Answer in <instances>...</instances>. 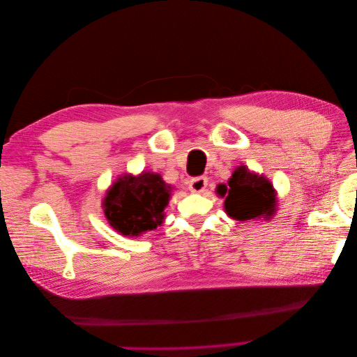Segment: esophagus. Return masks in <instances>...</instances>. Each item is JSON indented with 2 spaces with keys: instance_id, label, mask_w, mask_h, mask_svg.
<instances>
[{
  "instance_id": "1",
  "label": "esophagus",
  "mask_w": 357,
  "mask_h": 357,
  "mask_svg": "<svg viewBox=\"0 0 357 357\" xmlns=\"http://www.w3.org/2000/svg\"><path fill=\"white\" fill-rule=\"evenodd\" d=\"M208 185L207 177H195L189 181V189L192 192H204Z\"/></svg>"
}]
</instances>
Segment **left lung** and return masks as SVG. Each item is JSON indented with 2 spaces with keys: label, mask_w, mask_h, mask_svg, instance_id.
Returning <instances> with one entry per match:
<instances>
[{
  "label": "left lung",
  "mask_w": 357,
  "mask_h": 357,
  "mask_svg": "<svg viewBox=\"0 0 357 357\" xmlns=\"http://www.w3.org/2000/svg\"><path fill=\"white\" fill-rule=\"evenodd\" d=\"M218 193L225 197V210L235 220L269 219L275 214V190L266 177L257 176L241 165L232 172L228 186L219 185Z\"/></svg>",
  "instance_id": "obj_1"
}]
</instances>
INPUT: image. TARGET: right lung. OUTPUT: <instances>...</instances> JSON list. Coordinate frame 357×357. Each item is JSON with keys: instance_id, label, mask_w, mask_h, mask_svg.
Segmentation results:
<instances>
[{"instance_id": "1", "label": "right lung", "mask_w": 357, "mask_h": 357, "mask_svg": "<svg viewBox=\"0 0 357 357\" xmlns=\"http://www.w3.org/2000/svg\"><path fill=\"white\" fill-rule=\"evenodd\" d=\"M171 186L156 172L119 177L107 192L102 207L112 228L125 236L153 231L164 222Z\"/></svg>"}]
</instances>
